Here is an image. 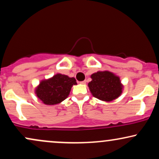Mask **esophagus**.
<instances>
[{
  "label": "esophagus",
  "instance_id": "1",
  "mask_svg": "<svg viewBox=\"0 0 159 159\" xmlns=\"http://www.w3.org/2000/svg\"><path fill=\"white\" fill-rule=\"evenodd\" d=\"M86 82H87V81H81V84H86Z\"/></svg>",
  "mask_w": 159,
  "mask_h": 159
}]
</instances>
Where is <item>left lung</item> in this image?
Here are the masks:
<instances>
[{
    "instance_id": "8db88e82",
    "label": "left lung",
    "mask_w": 159,
    "mask_h": 159,
    "mask_svg": "<svg viewBox=\"0 0 159 159\" xmlns=\"http://www.w3.org/2000/svg\"><path fill=\"white\" fill-rule=\"evenodd\" d=\"M92 81L88 87L95 98L104 102H111L122 94L123 85L119 76L109 71H98L91 75Z\"/></svg>"
}]
</instances>
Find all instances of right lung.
<instances>
[{
	"label": "right lung",
	"mask_w": 159,
	"mask_h": 159,
	"mask_svg": "<svg viewBox=\"0 0 159 159\" xmlns=\"http://www.w3.org/2000/svg\"><path fill=\"white\" fill-rule=\"evenodd\" d=\"M77 82L75 78L57 73L40 81L36 87L35 93L45 105H57L68 97L72 87Z\"/></svg>",
	"instance_id": "right-lung-1"
}]
</instances>
